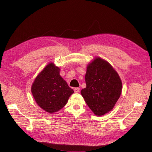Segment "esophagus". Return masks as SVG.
Returning <instances> with one entry per match:
<instances>
[{
    "mask_svg": "<svg viewBox=\"0 0 152 152\" xmlns=\"http://www.w3.org/2000/svg\"><path fill=\"white\" fill-rule=\"evenodd\" d=\"M79 91H80V89H79V87H76V88L74 89V91L76 93H78L79 92Z\"/></svg>",
    "mask_w": 152,
    "mask_h": 152,
    "instance_id": "esophagus-1",
    "label": "esophagus"
}]
</instances>
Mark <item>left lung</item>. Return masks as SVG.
<instances>
[{"label": "left lung", "mask_w": 152, "mask_h": 152, "mask_svg": "<svg viewBox=\"0 0 152 152\" xmlns=\"http://www.w3.org/2000/svg\"><path fill=\"white\" fill-rule=\"evenodd\" d=\"M85 79L86 87L81 93L94 113L102 116L112 110L121 94L122 83L110 64L96 58L87 66Z\"/></svg>", "instance_id": "1"}]
</instances>
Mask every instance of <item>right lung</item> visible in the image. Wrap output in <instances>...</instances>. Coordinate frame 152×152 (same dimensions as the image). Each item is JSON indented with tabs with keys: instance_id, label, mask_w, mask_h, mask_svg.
<instances>
[{
	"instance_id": "1",
	"label": "right lung",
	"mask_w": 152,
	"mask_h": 152,
	"mask_svg": "<svg viewBox=\"0 0 152 152\" xmlns=\"http://www.w3.org/2000/svg\"><path fill=\"white\" fill-rule=\"evenodd\" d=\"M59 72V68L52 63H49L36 77L31 87L38 105L50 113L62 108L74 93Z\"/></svg>"
}]
</instances>
